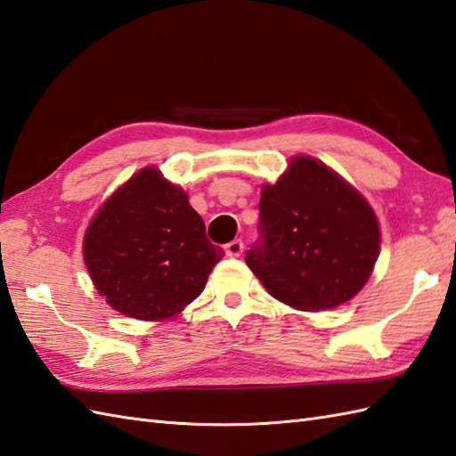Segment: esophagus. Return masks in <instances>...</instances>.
Segmentation results:
<instances>
[{
    "instance_id": "esophagus-1",
    "label": "esophagus",
    "mask_w": 456,
    "mask_h": 456,
    "mask_svg": "<svg viewBox=\"0 0 456 456\" xmlns=\"http://www.w3.org/2000/svg\"><path fill=\"white\" fill-rule=\"evenodd\" d=\"M224 251H226V256H230V257H240L241 251H244V241H241V240H232L230 244L224 246Z\"/></svg>"
}]
</instances>
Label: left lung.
<instances>
[{
    "instance_id": "1",
    "label": "left lung",
    "mask_w": 456,
    "mask_h": 456,
    "mask_svg": "<svg viewBox=\"0 0 456 456\" xmlns=\"http://www.w3.org/2000/svg\"><path fill=\"white\" fill-rule=\"evenodd\" d=\"M379 249V220L365 197L322 161L297 156L261 189L259 240L246 263L271 297L318 312L357 295Z\"/></svg>"
}]
</instances>
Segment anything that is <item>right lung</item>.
Instances as JSON below:
<instances>
[{
  "instance_id": "1",
  "label": "right lung",
  "mask_w": 456,
  "mask_h": 456,
  "mask_svg": "<svg viewBox=\"0 0 456 456\" xmlns=\"http://www.w3.org/2000/svg\"><path fill=\"white\" fill-rule=\"evenodd\" d=\"M224 249L210 244L185 191L156 167L109 197L84 238L91 281L107 305L136 320H169L207 285Z\"/></svg>"
}]
</instances>
